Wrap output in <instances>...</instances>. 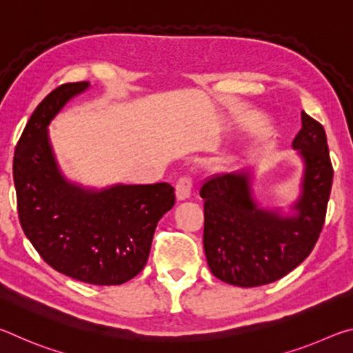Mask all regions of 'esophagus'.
I'll use <instances>...</instances> for the list:
<instances>
[{
  "label": "esophagus",
  "instance_id": "esophagus-1",
  "mask_svg": "<svg viewBox=\"0 0 353 353\" xmlns=\"http://www.w3.org/2000/svg\"><path fill=\"white\" fill-rule=\"evenodd\" d=\"M191 188H193V179L190 176H182L176 183V196L179 201L188 199L191 194Z\"/></svg>",
  "mask_w": 353,
  "mask_h": 353
}]
</instances>
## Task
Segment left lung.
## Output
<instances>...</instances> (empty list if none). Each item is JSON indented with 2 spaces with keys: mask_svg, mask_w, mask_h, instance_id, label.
<instances>
[{
  "mask_svg": "<svg viewBox=\"0 0 353 353\" xmlns=\"http://www.w3.org/2000/svg\"><path fill=\"white\" fill-rule=\"evenodd\" d=\"M292 148L305 163L294 216L261 210L248 172L216 174L201 187L208 268L225 283L250 288L276 282L307 259L324 227L333 182L325 130L302 112Z\"/></svg>",
  "mask_w": 353,
  "mask_h": 353,
  "instance_id": "left-lung-1",
  "label": "left lung"
}]
</instances>
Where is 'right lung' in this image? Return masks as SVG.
<instances>
[{
    "label": "right lung",
    "instance_id": "right-lung-1",
    "mask_svg": "<svg viewBox=\"0 0 353 353\" xmlns=\"http://www.w3.org/2000/svg\"><path fill=\"white\" fill-rule=\"evenodd\" d=\"M88 82L63 83L37 105L14 155L21 229L52 270L92 285H121L145 268L159 219L172 208L170 183L93 191L59 172L46 128Z\"/></svg>",
    "mask_w": 353,
    "mask_h": 353
}]
</instances>
